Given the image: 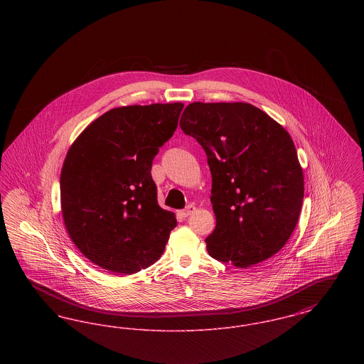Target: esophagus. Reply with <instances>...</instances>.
<instances>
[{
	"label": "esophagus",
	"mask_w": 364,
	"mask_h": 364,
	"mask_svg": "<svg viewBox=\"0 0 364 364\" xmlns=\"http://www.w3.org/2000/svg\"><path fill=\"white\" fill-rule=\"evenodd\" d=\"M195 210H196V208H195V206H193V205H188V206H187V208H184V210H181V211H180V215H181V217H184V218H186V217H188V215H191V214H192V213H193V211H195Z\"/></svg>",
	"instance_id": "obj_1"
}]
</instances>
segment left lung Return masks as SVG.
<instances>
[{
  "label": "left lung",
  "mask_w": 364,
  "mask_h": 364,
  "mask_svg": "<svg viewBox=\"0 0 364 364\" xmlns=\"http://www.w3.org/2000/svg\"><path fill=\"white\" fill-rule=\"evenodd\" d=\"M180 127L208 156L217 221L210 257L242 269L272 258L289 240L304 196L288 131L247 102H193Z\"/></svg>",
  "instance_id": "obj_1"
}]
</instances>
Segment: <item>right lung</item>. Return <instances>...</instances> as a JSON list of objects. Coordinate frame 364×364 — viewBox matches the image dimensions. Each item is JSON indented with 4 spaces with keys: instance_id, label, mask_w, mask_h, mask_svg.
<instances>
[{
    "instance_id": "add662e5",
    "label": "right lung",
    "mask_w": 364,
    "mask_h": 364,
    "mask_svg": "<svg viewBox=\"0 0 364 364\" xmlns=\"http://www.w3.org/2000/svg\"><path fill=\"white\" fill-rule=\"evenodd\" d=\"M183 107H114L91 122L67 153L60 177L64 225L76 248L105 270L134 274L164 254L177 221L158 205L151 165Z\"/></svg>"
}]
</instances>
